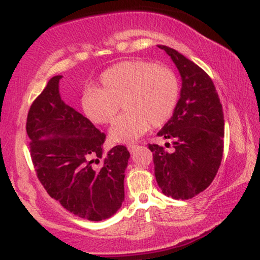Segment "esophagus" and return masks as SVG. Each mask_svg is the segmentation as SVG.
Returning a JSON list of instances; mask_svg holds the SVG:
<instances>
[{
    "instance_id": "1",
    "label": "esophagus",
    "mask_w": 260,
    "mask_h": 260,
    "mask_svg": "<svg viewBox=\"0 0 260 260\" xmlns=\"http://www.w3.org/2000/svg\"><path fill=\"white\" fill-rule=\"evenodd\" d=\"M127 148H128V150H129V153L132 154V153H134V151H136L137 149H138L139 147H138V145H136V144H129Z\"/></svg>"
}]
</instances>
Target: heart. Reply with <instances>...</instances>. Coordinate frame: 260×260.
Wrapping results in <instances>:
<instances>
[{"instance_id":"heart-1","label":"heart","mask_w":260,"mask_h":260,"mask_svg":"<svg viewBox=\"0 0 260 260\" xmlns=\"http://www.w3.org/2000/svg\"><path fill=\"white\" fill-rule=\"evenodd\" d=\"M180 98L178 78L171 68L145 59H129L112 66L100 76V88H86L80 104L96 124L115 120L120 104L126 110L110 129L115 143H132L150 127L165 124Z\"/></svg>"}]
</instances>
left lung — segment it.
Listing matches in <instances>:
<instances>
[{
	"instance_id": "8db88e82",
	"label": "left lung",
	"mask_w": 260,
	"mask_h": 260,
	"mask_svg": "<svg viewBox=\"0 0 260 260\" xmlns=\"http://www.w3.org/2000/svg\"><path fill=\"white\" fill-rule=\"evenodd\" d=\"M180 72L182 88L174 115L157 133L174 149L149 144L156 182L165 196L190 199L210 186L223 151L222 105L213 80L199 66L171 47L157 45ZM170 147V143H165Z\"/></svg>"
}]
</instances>
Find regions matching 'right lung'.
<instances>
[{
    "label": "right lung",
    "mask_w": 260,
    "mask_h": 260,
    "mask_svg": "<svg viewBox=\"0 0 260 260\" xmlns=\"http://www.w3.org/2000/svg\"><path fill=\"white\" fill-rule=\"evenodd\" d=\"M55 76L35 99L26 118L30 155L50 197L74 215L101 221L124 201L129 151L123 145L105 154V134L61 99Z\"/></svg>",
    "instance_id": "right-lung-1"
}]
</instances>
